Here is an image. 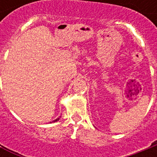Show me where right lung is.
I'll return each instance as SVG.
<instances>
[{"label":"right lung","instance_id":"obj_1","mask_svg":"<svg viewBox=\"0 0 157 157\" xmlns=\"http://www.w3.org/2000/svg\"><path fill=\"white\" fill-rule=\"evenodd\" d=\"M58 120H59V118H57V119H56V120H55V121H54V122H56V121H57Z\"/></svg>","mask_w":157,"mask_h":157}]
</instances>
